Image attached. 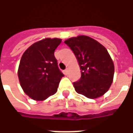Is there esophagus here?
Here are the masks:
<instances>
[{
  "label": "esophagus",
  "instance_id": "obj_1",
  "mask_svg": "<svg viewBox=\"0 0 133 133\" xmlns=\"http://www.w3.org/2000/svg\"><path fill=\"white\" fill-rule=\"evenodd\" d=\"M64 72H65V75H68V72H69V68H67L65 70V71H64Z\"/></svg>",
  "mask_w": 133,
  "mask_h": 133
}]
</instances>
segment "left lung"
Masks as SVG:
<instances>
[{
    "label": "left lung",
    "mask_w": 133,
    "mask_h": 133,
    "mask_svg": "<svg viewBox=\"0 0 133 133\" xmlns=\"http://www.w3.org/2000/svg\"><path fill=\"white\" fill-rule=\"evenodd\" d=\"M75 54L81 78L73 83L76 92L91 99L101 97L110 88L114 77L113 61L102 44L87 35L65 41Z\"/></svg>",
    "instance_id": "left-lung-1"
}]
</instances>
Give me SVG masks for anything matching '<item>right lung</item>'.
I'll return each mask as SVG.
<instances>
[{"mask_svg": "<svg viewBox=\"0 0 133 133\" xmlns=\"http://www.w3.org/2000/svg\"><path fill=\"white\" fill-rule=\"evenodd\" d=\"M61 38H46L31 45L23 54L18 75L24 92L34 100L43 101L57 92L64 75L58 69L54 52Z\"/></svg>", "mask_w": 133, "mask_h": 133, "instance_id": "add662e5", "label": "right lung"}]
</instances>
